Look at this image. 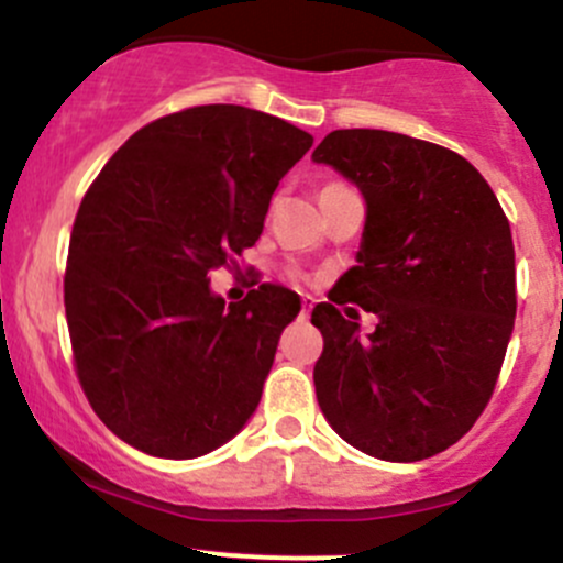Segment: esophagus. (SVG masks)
<instances>
[{"label":"esophagus","instance_id":"1","mask_svg":"<svg viewBox=\"0 0 563 563\" xmlns=\"http://www.w3.org/2000/svg\"><path fill=\"white\" fill-rule=\"evenodd\" d=\"M311 309H314V298H311V295H303V309H300V314L309 317Z\"/></svg>","mask_w":563,"mask_h":563}]
</instances>
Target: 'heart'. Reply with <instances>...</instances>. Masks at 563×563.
<instances>
[{
	"instance_id": "b5f03b06",
	"label": "heart",
	"mask_w": 563,
	"mask_h": 563,
	"mask_svg": "<svg viewBox=\"0 0 563 563\" xmlns=\"http://www.w3.org/2000/svg\"><path fill=\"white\" fill-rule=\"evenodd\" d=\"M335 187H339V184H330V187H324V189H335Z\"/></svg>"
}]
</instances>
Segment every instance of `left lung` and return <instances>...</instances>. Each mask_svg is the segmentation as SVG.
<instances>
[{
	"mask_svg": "<svg viewBox=\"0 0 563 563\" xmlns=\"http://www.w3.org/2000/svg\"><path fill=\"white\" fill-rule=\"evenodd\" d=\"M311 159L366 200L357 265L311 322L317 401L344 442L411 463L455 444L488 407L515 324L509 222L477 167L437 143L335 130ZM346 302L380 320L360 335ZM347 316L340 314V306Z\"/></svg>",
	"mask_w": 563,
	"mask_h": 563,
	"instance_id": "8db88e82",
	"label": "left lung"
}]
</instances>
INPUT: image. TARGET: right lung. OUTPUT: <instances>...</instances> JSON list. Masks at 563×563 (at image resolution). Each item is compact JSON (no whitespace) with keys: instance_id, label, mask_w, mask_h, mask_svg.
Segmentation results:
<instances>
[{"instance_id":"right-lung-1","label":"right lung","mask_w":563,"mask_h":563,"mask_svg":"<svg viewBox=\"0 0 563 563\" xmlns=\"http://www.w3.org/2000/svg\"><path fill=\"white\" fill-rule=\"evenodd\" d=\"M314 137L241 106L137 130L86 192L69 235L65 311L91 409L135 450L206 455L257 409L292 289L224 306L208 274L263 233L271 197Z\"/></svg>"}]
</instances>
